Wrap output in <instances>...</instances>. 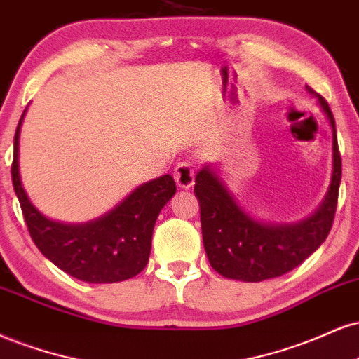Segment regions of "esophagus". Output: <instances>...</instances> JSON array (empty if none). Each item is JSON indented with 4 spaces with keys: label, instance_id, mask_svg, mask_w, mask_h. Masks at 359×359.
I'll return each instance as SVG.
<instances>
[{
    "label": "esophagus",
    "instance_id": "obj_1",
    "mask_svg": "<svg viewBox=\"0 0 359 359\" xmlns=\"http://www.w3.org/2000/svg\"><path fill=\"white\" fill-rule=\"evenodd\" d=\"M172 176H175L176 184L183 189L191 188L193 183H195V170H193L191 164L188 163H180L178 166L175 168V171H172Z\"/></svg>",
    "mask_w": 359,
    "mask_h": 359
}]
</instances>
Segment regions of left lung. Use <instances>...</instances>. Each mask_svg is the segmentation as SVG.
I'll return each mask as SVG.
<instances>
[{"label":"left lung","mask_w":359,"mask_h":359,"mask_svg":"<svg viewBox=\"0 0 359 359\" xmlns=\"http://www.w3.org/2000/svg\"><path fill=\"white\" fill-rule=\"evenodd\" d=\"M318 97L332 129V176L327 195L306 220L289 225L252 218L237 203L217 172L205 166L195 178V196L200 203L201 233L210 265L226 279L260 282L280 277L301 265L330 235L334 220L341 183V156L332 112Z\"/></svg>","instance_id":"1"}]
</instances>
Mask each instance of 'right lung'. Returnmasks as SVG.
<instances>
[{
  "mask_svg": "<svg viewBox=\"0 0 359 359\" xmlns=\"http://www.w3.org/2000/svg\"><path fill=\"white\" fill-rule=\"evenodd\" d=\"M25 112L15 133L11 180L38 250L63 272L90 284H112L137 276L149 260L158 215L176 193L172 176L164 175L141 184L111 212L95 220L86 223L50 220L32 205L21 187L18 139Z\"/></svg>",
  "mask_w": 359,
  "mask_h": 359,
  "instance_id": "1",
  "label": "right lung"
}]
</instances>
